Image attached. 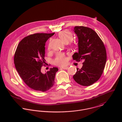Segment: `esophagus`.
I'll return each instance as SVG.
<instances>
[{
    "instance_id": "34e87169",
    "label": "esophagus",
    "mask_w": 122,
    "mask_h": 122,
    "mask_svg": "<svg viewBox=\"0 0 122 122\" xmlns=\"http://www.w3.org/2000/svg\"><path fill=\"white\" fill-rule=\"evenodd\" d=\"M60 69H68V66H66V67H62V68H61Z\"/></svg>"
}]
</instances>
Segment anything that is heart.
Returning <instances> with one entry per match:
<instances>
[{
  "instance_id": "1",
  "label": "heart",
  "mask_w": 122,
  "mask_h": 122,
  "mask_svg": "<svg viewBox=\"0 0 122 122\" xmlns=\"http://www.w3.org/2000/svg\"><path fill=\"white\" fill-rule=\"evenodd\" d=\"M59 37L65 42L68 43L72 41L73 39V35L72 33L67 30L61 31L58 33ZM48 49H50V46H48ZM54 64L56 66H62L66 65L67 63V59L64 53L62 52H58L56 54V57L53 61Z\"/></svg>"
}]
</instances>
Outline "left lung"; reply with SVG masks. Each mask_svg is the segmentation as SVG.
I'll use <instances>...</instances> for the list:
<instances>
[{
  "instance_id": "left-lung-1",
  "label": "left lung",
  "mask_w": 122,
  "mask_h": 122,
  "mask_svg": "<svg viewBox=\"0 0 122 122\" xmlns=\"http://www.w3.org/2000/svg\"><path fill=\"white\" fill-rule=\"evenodd\" d=\"M73 30L79 40V52L73 55V60L84 61L82 67L77 68L73 79L81 85L90 86L98 80L103 72L107 61L106 49L101 39L92 29L80 26H75Z\"/></svg>"
}]
</instances>
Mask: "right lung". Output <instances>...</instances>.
<instances>
[{"mask_svg": "<svg viewBox=\"0 0 122 122\" xmlns=\"http://www.w3.org/2000/svg\"><path fill=\"white\" fill-rule=\"evenodd\" d=\"M55 33H37L24 38L18 44L14 55L15 68L25 83L31 89L45 92L54 84L57 67L45 73L41 72L45 66V43Z\"/></svg>", "mask_w": 122, "mask_h": 122, "instance_id": "right-lung-1", "label": "right lung"}]
</instances>
